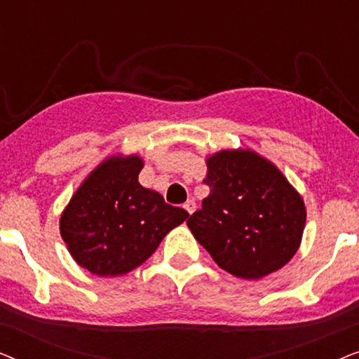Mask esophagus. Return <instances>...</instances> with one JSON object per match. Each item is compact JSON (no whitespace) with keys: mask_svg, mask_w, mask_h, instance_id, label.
Masks as SVG:
<instances>
[{"mask_svg":"<svg viewBox=\"0 0 359 359\" xmlns=\"http://www.w3.org/2000/svg\"><path fill=\"white\" fill-rule=\"evenodd\" d=\"M183 208L186 209V212L188 214H193L194 210H196V203L193 199H189V201H186V203L183 204Z\"/></svg>","mask_w":359,"mask_h":359,"instance_id":"34e87169","label":"esophagus"}]
</instances>
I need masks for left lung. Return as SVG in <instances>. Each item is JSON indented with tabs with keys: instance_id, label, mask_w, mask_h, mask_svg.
Masks as SVG:
<instances>
[{
	"instance_id": "8db88e82",
	"label": "left lung",
	"mask_w": 359,
	"mask_h": 359,
	"mask_svg": "<svg viewBox=\"0 0 359 359\" xmlns=\"http://www.w3.org/2000/svg\"><path fill=\"white\" fill-rule=\"evenodd\" d=\"M205 163L210 193L186 222L194 238L237 278L259 279L278 271L301 245L306 227L301 194L253 150H220Z\"/></svg>"
}]
</instances>
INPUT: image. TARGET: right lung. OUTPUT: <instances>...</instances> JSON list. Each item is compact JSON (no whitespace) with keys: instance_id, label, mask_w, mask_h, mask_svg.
<instances>
[{"instance_id":"right-lung-1","label":"right lung","mask_w":359,"mask_h":359,"mask_svg":"<svg viewBox=\"0 0 359 359\" xmlns=\"http://www.w3.org/2000/svg\"><path fill=\"white\" fill-rule=\"evenodd\" d=\"M144 160L114 155L97 165L62 212L60 235L73 259L97 276H122L151 257L188 212L139 183Z\"/></svg>"}]
</instances>
